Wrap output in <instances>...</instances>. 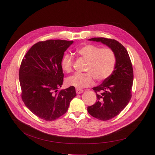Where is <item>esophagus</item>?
Listing matches in <instances>:
<instances>
[{"mask_svg": "<svg viewBox=\"0 0 155 155\" xmlns=\"http://www.w3.org/2000/svg\"><path fill=\"white\" fill-rule=\"evenodd\" d=\"M83 92H84V91L82 90V89H80V88H77V89H76V93H77V94H82V93H83Z\"/></svg>", "mask_w": 155, "mask_h": 155, "instance_id": "1", "label": "esophagus"}]
</instances>
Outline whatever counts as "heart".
Segmentation results:
<instances>
[{"label":"heart","instance_id":"heart-1","mask_svg":"<svg viewBox=\"0 0 155 155\" xmlns=\"http://www.w3.org/2000/svg\"><path fill=\"white\" fill-rule=\"evenodd\" d=\"M77 54L88 61L85 73H75L66 80L70 87L82 88L91 85L94 78L102 81L109 78L116 66V55L110 48H103L94 45H85L77 50ZM61 68L65 72L71 71L73 64L72 57L68 54L63 55L61 61Z\"/></svg>","mask_w":155,"mask_h":155}]
</instances>
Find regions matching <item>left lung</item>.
<instances>
[{
	"label": "left lung",
	"mask_w": 155,
	"mask_h": 155,
	"mask_svg": "<svg viewBox=\"0 0 155 155\" xmlns=\"http://www.w3.org/2000/svg\"><path fill=\"white\" fill-rule=\"evenodd\" d=\"M88 40L107 46L116 55L114 70L102 84L92 88L97 101L87 107L88 113L94 117L107 120L119 114L131 100L133 83L132 63L126 49L116 40L105 38Z\"/></svg>",
	"instance_id": "8db88e82"
}]
</instances>
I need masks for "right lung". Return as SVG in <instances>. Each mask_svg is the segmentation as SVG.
Wrapping results in <instances>:
<instances>
[{"mask_svg":"<svg viewBox=\"0 0 155 155\" xmlns=\"http://www.w3.org/2000/svg\"><path fill=\"white\" fill-rule=\"evenodd\" d=\"M73 43L60 39L38 42L21 62L19 77L22 99L31 112L46 121L63 116L77 95L73 87L58 92L64 76L62 57Z\"/></svg>","mask_w":155,"mask_h":155,"instance_id":"obj_1","label":"right lung"}]
</instances>
